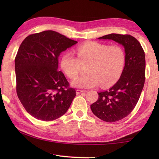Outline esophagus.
<instances>
[{
	"label": "esophagus",
	"instance_id": "1",
	"mask_svg": "<svg viewBox=\"0 0 159 159\" xmlns=\"http://www.w3.org/2000/svg\"><path fill=\"white\" fill-rule=\"evenodd\" d=\"M86 91H85V90H76V94L77 95H79V94H80V93H85Z\"/></svg>",
	"mask_w": 159,
	"mask_h": 159
}]
</instances>
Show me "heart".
<instances>
[{"label": "heart", "instance_id": "heart-1", "mask_svg": "<svg viewBox=\"0 0 159 159\" xmlns=\"http://www.w3.org/2000/svg\"><path fill=\"white\" fill-rule=\"evenodd\" d=\"M77 57L64 53L60 65L66 76L73 79L80 73L82 64H87V74L71 82L74 87L90 88L100 85L107 88L115 83L122 74L125 63V51L119 45L88 42L76 48Z\"/></svg>", "mask_w": 159, "mask_h": 159}]
</instances>
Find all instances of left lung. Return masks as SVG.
<instances>
[{
    "instance_id": "8db88e82",
    "label": "left lung",
    "mask_w": 159,
    "mask_h": 159,
    "mask_svg": "<svg viewBox=\"0 0 159 159\" xmlns=\"http://www.w3.org/2000/svg\"><path fill=\"white\" fill-rule=\"evenodd\" d=\"M98 39L112 40L125 48V63L120 79L108 90L98 93V99L90 105L97 117L116 122L130 114L139 100L145 80V55L139 42L130 35L111 34Z\"/></svg>"
}]
</instances>
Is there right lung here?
Here are the masks:
<instances>
[{
  "label": "right lung",
  "mask_w": 159,
  "mask_h": 159,
  "mask_svg": "<svg viewBox=\"0 0 159 159\" xmlns=\"http://www.w3.org/2000/svg\"><path fill=\"white\" fill-rule=\"evenodd\" d=\"M77 43L49 30L29 35L21 43L15 60L16 90L32 116L50 121L69 108L76 90L58 70V58Z\"/></svg>",
  "instance_id": "obj_1"
}]
</instances>
